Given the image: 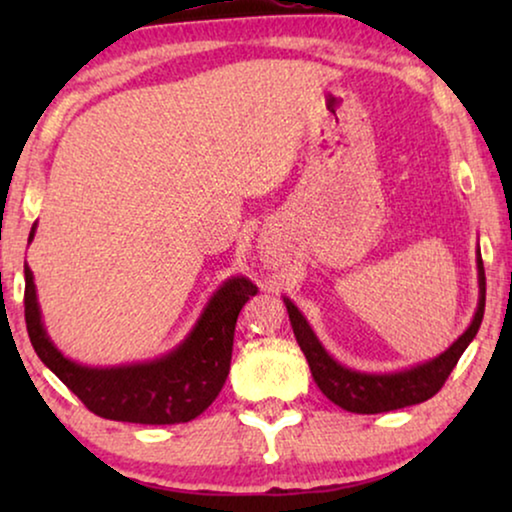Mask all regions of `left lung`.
<instances>
[{
	"label": "left lung",
	"instance_id": "8db88e82",
	"mask_svg": "<svg viewBox=\"0 0 512 512\" xmlns=\"http://www.w3.org/2000/svg\"><path fill=\"white\" fill-rule=\"evenodd\" d=\"M478 284V310H475L471 326L459 335V340H454L450 349H445V352L436 356V359L398 370V373H359V370L345 368L321 347L317 335H314L298 307L293 305L289 298H284V303L293 326V335H296L298 345L303 349L307 363H310L312 377L314 382H317V387L321 389V394L347 412H356V415H377V412H389L398 408H408V405L424 403L429 401L431 396L438 394L454 366H457L461 354H464V349L471 345V340L475 338V333H478V328L482 324V314H485V268H482L480 249Z\"/></svg>",
	"mask_w": 512,
	"mask_h": 512
}]
</instances>
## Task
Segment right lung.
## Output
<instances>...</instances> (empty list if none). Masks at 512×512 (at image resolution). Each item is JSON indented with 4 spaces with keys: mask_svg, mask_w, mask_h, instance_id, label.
<instances>
[{
    "mask_svg": "<svg viewBox=\"0 0 512 512\" xmlns=\"http://www.w3.org/2000/svg\"><path fill=\"white\" fill-rule=\"evenodd\" d=\"M34 223L30 240L34 237ZM256 284L247 277L223 282L198 324L163 359L116 368H88L53 345L41 324L37 286L25 263V324L34 352L97 417L132 424H179L202 415L226 382L237 314Z\"/></svg>",
    "mask_w": 512,
    "mask_h": 512,
    "instance_id": "add662e5",
    "label": "right lung"
}]
</instances>
